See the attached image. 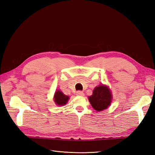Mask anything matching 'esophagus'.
Segmentation results:
<instances>
[{"label":"esophagus","instance_id":"esophagus-1","mask_svg":"<svg viewBox=\"0 0 155 155\" xmlns=\"http://www.w3.org/2000/svg\"><path fill=\"white\" fill-rule=\"evenodd\" d=\"M77 96H83L84 94H83V91H77Z\"/></svg>","mask_w":155,"mask_h":155}]
</instances>
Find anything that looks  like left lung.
Masks as SVG:
<instances>
[{
	"label": "left lung",
	"instance_id": "8db88e82",
	"mask_svg": "<svg viewBox=\"0 0 155 155\" xmlns=\"http://www.w3.org/2000/svg\"><path fill=\"white\" fill-rule=\"evenodd\" d=\"M111 94L108 87L99 85L94 89L93 94L89 96V101L93 108L98 111L107 109L111 102Z\"/></svg>",
	"mask_w": 155,
	"mask_h": 155
}]
</instances>
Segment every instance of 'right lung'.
<instances>
[{
    "instance_id": "obj_1",
    "label": "right lung",
    "mask_w": 155,
    "mask_h": 155,
    "mask_svg": "<svg viewBox=\"0 0 155 155\" xmlns=\"http://www.w3.org/2000/svg\"><path fill=\"white\" fill-rule=\"evenodd\" d=\"M54 102H55V103L57 104L62 106L67 103L68 99H69V97L64 95L61 91L57 90L55 92V94H54Z\"/></svg>"
}]
</instances>
